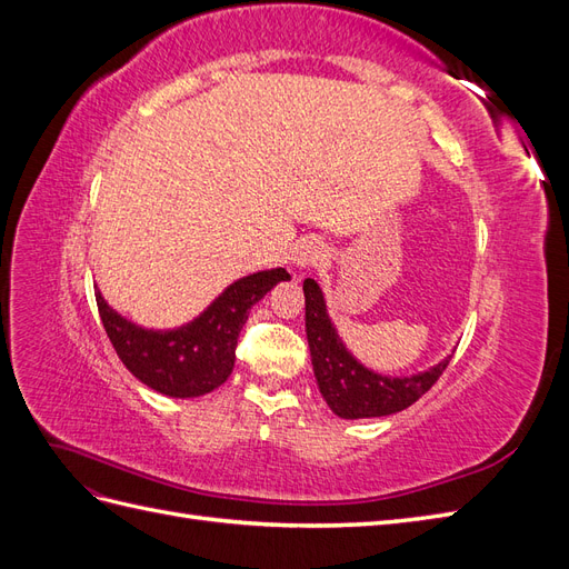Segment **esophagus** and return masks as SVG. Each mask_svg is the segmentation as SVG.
<instances>
[{"label":"esophagus","instance_id":"esophagus-1","mask_svg":"<svg viewBox=\"0 0 569 569\" xmlns=\"http://www.w3.org/2000/svg\"><path fill=\"white\" fill-rule=\"evenodd\" d=\"M322 258H325V249L320 242H316V239H306V242H301L295 251V263L301 268L318 266Z\"/></svg>","mask_w":569,"mask_h":569}]
</instances>
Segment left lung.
Wrapping results in <instances>:
<instances>
[{"mask_svg": "<svg viewBox=\"0 0 569 569\" xmlns=\"http://www.w3.org/2000/svg\"><path fill=\"white\" fill-rule=\"evenodd\" d=\"M306 295V337L311 347L313 372L322 399L339 418H382L416 403L435 387L449 358L432 370L412 377H385L363 368L347 351L327 316L322 291L316 280H303Z\"/></svg>", "mask_w": 569, "mask_h": 569, "instance_id": "8db88e82", "label": "left lung"}]
</instances>
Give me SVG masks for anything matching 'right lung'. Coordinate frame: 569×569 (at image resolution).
Instances as JSON below:
<instances>
[{"instance_id": "add662e5", "label": "right lung", "mask_w": 569, "mask_h": 569, "mask_svg": "<svg viewBox=\"0 0 569 569\" xmlns=\"http://www.w3.org/2000/svg\"><path fill=\"white\" fill-rule=\"evenodd\" d=\"M282 280H289L284 268L253 272L230 284L197 320L168 332L142 330L120 318L99 291L94 297L107 337L137 380L173 399H189L228 380L249 308Z\"/></svg>"}]
</instances>
